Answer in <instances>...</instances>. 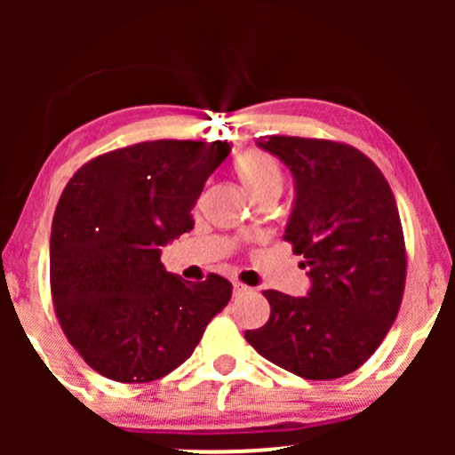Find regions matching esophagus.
<instances>
[{
    "mask_svg": "<svg viewBox=\"0 0 455 455\" xmlns=\"http://www.w3.org/2000/svg\"><path fill=\"white\" fill-rule=\"evenodd\" d=\"M250 293V286L243 284V282H233V295L239 297V295H245Z\"/></svg>",
    "mask_w": 455,
    "mask_h": 455,
    "instance_id": "obj_1",
    "label": "esophagus"
}]
</instances>
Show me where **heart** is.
<instances>
[{"mask_svg":"<svg viewBox=\"0 0 455 455\" xmlns=\"http://www.w3.org/2000/svg\"><path fill=\"white\" fill-rule=\"evenodd\" d=\"M233 171L252 198L265 195V192L278 195L284 184V173H282L278 160L263 149L242 151L233 162Z\"/></svg>","mask_w":455,"mask_h":455,"instance_id":"heart-1","label":"heart"}]
</instances>
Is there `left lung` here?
I'll return each mask as SVG.
<instances>
[{
    "instance_id": "8db88e82",
    "label": "left lung",
    "mask_w": 455,
    "mask_h": 455,
    "mask_svg": "<svg viewBox=\"0 0 455 455\" xmlns=\"http://www.w3.org/2000/svg\"><path fill=\"white\" fill-rule=\"evenodd\" d=\"M295 177L284 242L301 254L307 297L263 291L269 318L245 331L259 355L310 380L347 377L370 359L398 316L406 245L394 192L368 156L327 139L260 137Z\"/></svg>"
}]
</instances>
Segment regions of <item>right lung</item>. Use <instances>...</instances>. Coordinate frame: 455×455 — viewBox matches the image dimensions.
<instances>
[{
    "label": "right lung",
    "mask_w": 455,
    "mask_h": 455,
    "mask_svg": "<svg viewBox=\"0 0 455 455\" xmlns=\"http://www.w3.org/2000/svg\"><path fill=\"white\" fill-rule=\"evenodd\" d=\"M231 145L143 140L96 156L61 192L51 227V295L68 342L117 383H149L190 357L231 299L218 274H169L160 245L192 231L190 210Z\"/></svg>",
    "instance_id": "add662e5"
}]
</instances>
